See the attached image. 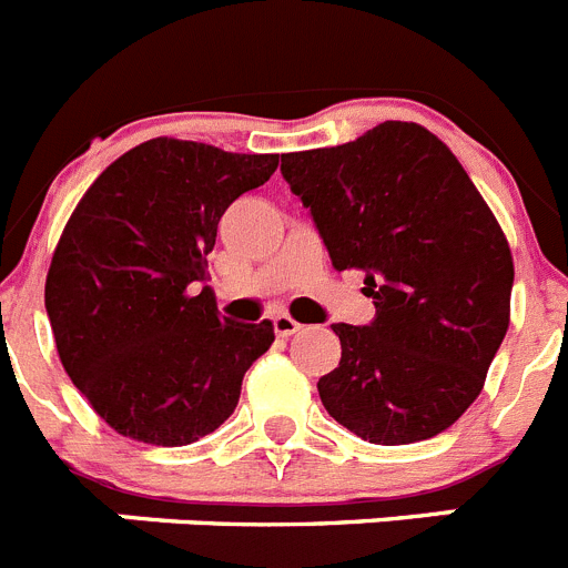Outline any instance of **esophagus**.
<instances>
[{
    "label": "esophagus",
    "mask_w": 568,
    "mask_h": 568,
    "mask_svg": "<svg viewBox=\"0 0 568 568\" xmlns=\"http://www.w3.org/2000/svg\"><path fill=\"white\" fill-rule=\"evenodd\" d=\"M271 323H274L276 337H292L294 332H300V323L294 321L292 314H274V317H271Z\"/></svg>",
    "instance_id": "esophagus-1"
}]
</instances>
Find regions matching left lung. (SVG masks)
I'll use <instances>...</instances> for the list:
<instances>
[{
  "label": "left lung",
  "instance_id": "8db88e82",
  "mask_svg": "<svg viewBox=\"0 0 568 568\" xmlns=\"http://www.w3.org/2000/svg\"><path fill=\"white\" fill-rule=\"evenodd\" d=\"M283 179L312 211L332 265L364 271L369 326L335 323L341 364L323 407L373 445L438 436L483 393L511 323L514 260L450 146L422 123L285 152Z\"/></svg>",
  "mask_w": 568,
  "mask_h": 568
}]
</instances>
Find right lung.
<instances>
[{"instance_id": "obj_1", "label": "right lung", "mask_w": 568, "mask_h": 568, "mask_svg": "<svg viewBox=\"0 0 568 568\" xmlns=\"http://www.w3.org/2000/svg\"><path fill=\"white\" fill-rule=\"evenodd\" d=\"M276 164L152 138L112 161L69 216L45 312L65 373L114 433L181 447L236 409L274 326L222 321L211 285H197L222 213Z\"/></svg>"}]
</instances>
